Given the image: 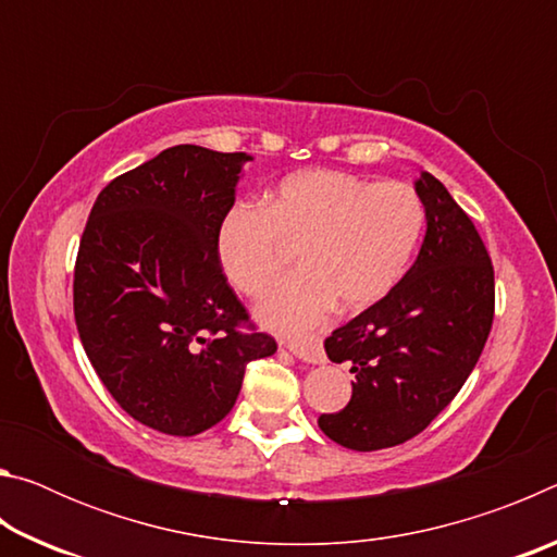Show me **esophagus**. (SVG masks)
Instances as JSON below:
<instances>
[{
  "instance_id": "esophagus-1",
  "label": "esophagus",
  "mask_w": 557,
  "mask_h": 557,
  "mask_svg": "<svg viewBox=\"0 0 557 557\" xmlns=\"http://www.w3.org/2000/svg\"><path fill=\"white\" fill-rule=\"evenodd\" d=\"M287 348L299 358V361H305V363H324L326 361L319 336L292 338V342H287Z\"/></svg>"
}]
</instances>
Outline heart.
Wrapping results in <instances>:
<instances>
[{
    "mask_svg": "<svg viewBox=\"0 0 557 557\" xmlns=\"http://www.w3.org/2000/svg\"><path fill=\"white\" fill-rule=\"evenodd\" d=\"M425 228V203L410 184L309 169L282 178L268 203L235 201L219 223V260L248 297L270 287L297 248L301 270L260 301L280 332L317 324L338 299L361 309L398 285Z\"/></svg>",
    "mask_w": 557,
    "mask_h": 557,
    "instance_id": "heart-1",
    "label": "heart"
}]
</instances>
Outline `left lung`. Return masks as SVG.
I'll list each match as a JSON object with an SVG mask.
<instances>
[{"mask_svg": "<svg viewBox=\"0 0 557 557\" xmlns=\"http://www.w3.org/2000/svg\"><path fill=\"white\" fill-rule=\"evenodd\" d=\"M414 191L428 233L388 295L326 338L356 375L344 410L319 418L336 445L373 451L420 435L474 371L494 322V265L445 184L422 172Z\"/></svg>", "mask_w": 557, "mask_h": 557, "instance_id": "obj_1", "label": "left lung"}]
</instances>
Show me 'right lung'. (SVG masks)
<instances>
[{
    "mask_svg": "<svg viewBox=\"0 0 557 557\" xmlns=\"http://www.w3.org/2000/svg\"><path fill=\"white\" fill-rule=\"evenodd\" d=\"M248 159L169 147L112 178L83 231L73 272L83 348L120 408L164 435L221 422L245 366L277 351L235 297L215 245Z\"/></svg>",
    "mask_w": 557,
    "mask_h": 557,
    "instance_id": "add662e5",
    "label": "right lung"
}]
</instances>
